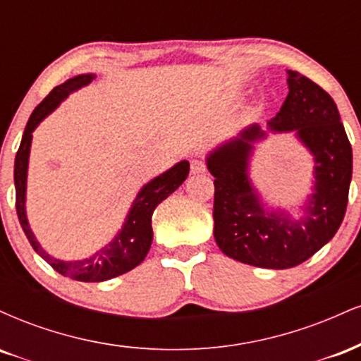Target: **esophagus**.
I'll list each match as a JSON object with an SVG mask.
<instances>
[{"mask_svg": "<svg viewBox=\"0 0 361 361\" xmlns=\"http://www.w3.org/2000/svg\"><path fill=\"white\" fill-rule=\"evenodd\" d=\"M205 171H207L205 163H202V161L198 159L192 161V175H204Z\"/></svg>", "mask_w": 361, "mask_h": 361, "instance_id": "34e87169", "label": "esophagus"}]
</instances>
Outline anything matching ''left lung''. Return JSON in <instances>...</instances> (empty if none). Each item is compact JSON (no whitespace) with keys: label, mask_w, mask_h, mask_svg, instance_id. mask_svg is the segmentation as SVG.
<instances>
[{"label":"left lung","mask_w":361,"mask_h":361,"mask_svg":"<svg viewBox=\"0 0 361 361\" xmlns=\"http://www.w3.org/2000/svg\"><path fill=\"white\" fill-rule=\"evenodd\" d=\"M287 73L288 94L268 128L295 130L314 156V193L302 217L268 212L251 185L252 144L267 137L258 123L207 156V168L215 178V243L229 258L270 270L297 267L333 239L345 219L353 173V151L336 103L309 78Z\"/></svg>","instance_id":"left-lung-1"}]
</instances>
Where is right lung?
<instances>
[{
  "label": "right lung",
  "instance_id": "right-lung-1",
  "mask_svg": "<svg viewBox=\"0 0 361 361\" xmlns=\"http://www.w3.org/2000/svg\"><path fill=\"white\" fill-rule=\"evenodd\" d=\"M94 74H80L68 80L62 85L56 86L44 102L32 111L28 118L27 127H25L22 142H20L18 152L15 157V192H16V214L18 221L22 224V229L27 235L28 243L32 244L35 252L47 261L49 264L61 275L69 276V279L78 281H105L115 276L123 275L130 271L146 258L149 247L152 243V212L157 205L171 195L175 190L186 180L190 173L188 161H180L163 175L156 176L154 180L149 181L140 188L135 197L134 204L128 210L126 222H123L122 231L111 239V243L102 247L100 251L94 252L93 256L86 259L78 261H62L54 258L42 250L39 241L32 233L30 226L27 221V210H25V193H27V169H28V156H30L32 146V132L35 130L42 120L47 117L51 111L57 109V105L68 98L69 93L80 90L81 86L90 85L93 81Z\"/></svg>",
  "mask_w": 361,
  "mask_h": 361
}]
</instances>
